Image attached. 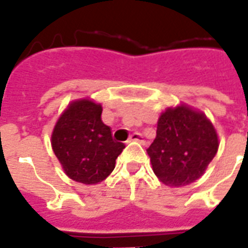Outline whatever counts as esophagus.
Segmentation results:
<instances>
[{
  "label": "esophagus",
  "instance_id": "esophagus-1",
  "mask_svg": "<svg viewBox=\"0 0 248 248\" xmlns=\"http://www.w3.org/2000/svg\"><path fill=\"white\" fill-rule=\"evenodd\" d=\"M128 142H140V143H143V142H144L143 136H142L140 133H133L132 136L129 137Z\"/></svg>",
  "mask_w": 248,
  "mask_h": 248
}]
</instances>
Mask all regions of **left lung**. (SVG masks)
I'll use <instances>...</instances> for the list:
<instances>
[{
  "mask_svg": "<svg viewBox=\"0 0 248 248\" xmlns=\"http://www.w3.org/2000/svg\"><path fill=\"white\" fill-rule=\"evenodd\" d=\"M217 148V130L206 115L179 105L160 115L156 138L147 154L154 173L162 183L183 187L205 173Z\"/></svg>",
  "mask_w": 248,
  "mask_h": 248,
  "instance_id": "obj_1",
  "label": "left lung"
}]
</instances>
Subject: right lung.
Wrapping results in <instances>:
<instances>
[{
	"mask_svg": "<svg viewBox=\"0 0 248 248\" xmlns=\"http://www.w3.org/2000/svg\"><path fill=\"white\" fill-rule=\"evenodd\" d=\"M101 114L102 106L92 100L73 101L53 128V152L65 174L79 183L97 184L106 179L125 148L112 140L111 129L102 123Z\"/></svg>",
	"mask_w": 248,
	"mask_h": 248,
	"instance_id": "obj_1",
	"label": "right lung"
}]
</instances>
